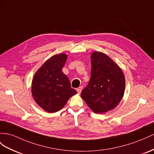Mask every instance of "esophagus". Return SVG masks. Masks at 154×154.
<instances>
[{
    "label": "esophagus",
    "instance_id": "esophagus-1",
    "mask_svg": "<svg viewBox=\"0 0 154 154\" xmlns=\"http://www.w3.org/2000/svg\"><path fill=\"white\" fill-rule=\"evenodd\" d=\"M82 89V86H80V87H79V88H77V92H78V94H80V93L81 92Z\"/></svg>",
    "mask_w": 154,
    "mask_h": 154
}]
</instances>
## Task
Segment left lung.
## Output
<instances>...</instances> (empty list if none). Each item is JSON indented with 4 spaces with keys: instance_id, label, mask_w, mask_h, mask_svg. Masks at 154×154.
Returning a JSON list of instances; mask_svg holds the SVG:
<instances>
[{
    "instance_id": "left-lung-1",
    "label": "left lung",
    "mask_w": 154,
    "mask_h": 154,
    "mask_svg": "<svg viewBox=\"0 0 154 154\" xmlns=\"http://www.w3.org/2000/svg\"><path fill=\"white\" fill-rule=\"evenodd\" d=\"M91 74L81 96L95 113H105L115 108L124 96L125 77L111 58L96 51L91 54Z\"/></svg>"
}]
</instances>
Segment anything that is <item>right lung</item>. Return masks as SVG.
Masks as SVG:
<instances>
[{"label": "right lung", "instance_id": "1", "mask_svg": "<svg viewBox=\"0 0 154 154\" xmlns=\"http://www.w3.org/2000/svg\"><path fill=\"white\" fill-rule=\"evenodd\" d=\"M64 53L48 59L35 73L32 82V94L36 103L44 111H60L77 91L71 87L68 77L62 72L67 60Z\"/></svg>", "mask_w": 154, "mask_h": 154}]
</instances>
